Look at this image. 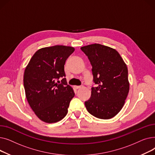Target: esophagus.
<instances>
[{
  "label": "esophagus",
  "instance_id": "obj_1",
  "mask_svg": "<svg viewBox=\"0 0 155 155\" xmlns=\"http://www.w3.org/2000/svg\"><path fill=\"white\" fill-rule=\"evenodd\" d=\"M75 87L76 89H79V88H80L82 87H81V86H75Z\"/></svg>",
  "mask_w": 155,
  "mask_h": 155
}]
</instances>
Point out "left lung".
Instances as JSON below:
<instances>
[{"instance_id":"obj_1","label":"left lung","mask_w":155,"mask_h":155,"mask_svg":"<svg viewBox=\"0 0 155 155\" xmlns=\"http://www.w3.org/2000/svg\"><path fill=\"white\" fill-rule=\"evenodd\" d=\"M92 66L93 81L87 111L95 117L109 119L123 108L129 91L127 65L119 53L109 46L92 44L81 48Z\"/></svg>"}]
</instances>
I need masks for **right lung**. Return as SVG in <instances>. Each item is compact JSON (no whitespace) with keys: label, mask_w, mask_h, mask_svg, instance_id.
<instances>
[{"label":"right lung","mask_w":155,"mask_h":155,"mask_svg":"<svg viewBox=\"0 0 155 155\" xmlns=\"http://www.w3.org/2000/svg\"><path fill=\"white\" fill-rule=\"evenodd\" d=\"M75 51L71 46L56 45L38 50L24 70V87L31 108L37 117L46 123L61 120L68 113L75 96L67 85L64 66Z\"/></svg>","instance_id":"obj_1"}]
</instances>
